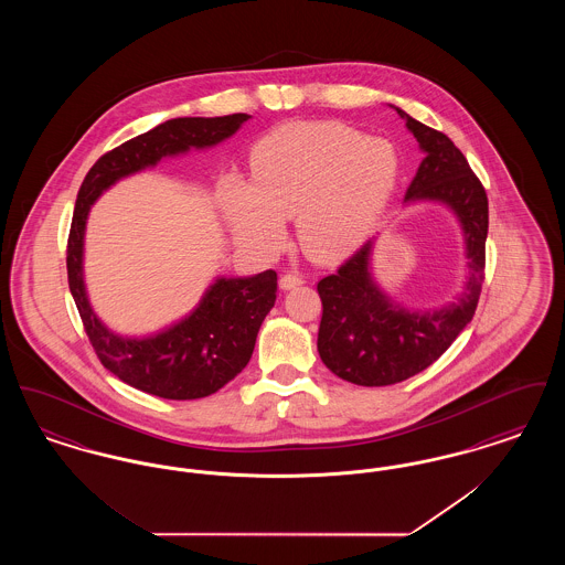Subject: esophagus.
<instances>
[{
	"mask_svg": "<svg viewBox=\"0 0 565 565\" xmlns=\"http://www.w3.org/2000/svg\"><path fill=\"white\" fill-rule=\"evenodd\" d=\"M305 284V275H300L298 270H290L286 275H281L279 279V288L281 290H292L296 286H302Z\"/></svg>",
	"mask_w": 565,
	"mask_h": 565,
	"instance_id": "obj_1",
	"label": "esophagus"
}]
</instances>
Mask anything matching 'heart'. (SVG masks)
Returning a JSON list of instances; mask_svg holds the SVG:
<instances>
[{
    "instance_id": "1",
    "label": "heart",
    "mask_w": 565,
    "mask_h": 565,
    "mask_svg": "<svg viewBox=\"0 0 565 565\" xmlns=\"http://www.w3.org/2000/svg\"><path fill=\"white\" fill-rule=\"evenodd\" d=\"M401 173L394 146L334 122L292 125L254 150V182L233 178L226 210L237 235L263 249L286 239L298 214L305 245L320 256L362 242L390 203Z\"/></svg>"
}]
</instances>
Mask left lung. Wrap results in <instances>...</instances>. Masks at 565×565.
I'll return each instance as SVG.
<instances>
[{
    "label": "left lung",
    "instance_id": "1",
    "mask_svg": "<svg viewBox=\"0 0 565 565\" xmlns=\"http://www.w3.org/2000/svg\"><path fill=\"white\" fill-rule=\"evenodd\" d=\"M396 111L426 152L406 190V201H443L456 212L466 233L470 279L456 302L438 311H406L371 279V242L337 273L323 277L318 284L323 309L318 332L320 358L334 375L366 387L401 383L436 362L472 320L484 279L489 205L481 180L447 135L403 109Z\"/></svg>",
    "mask_w": 565,
    "mask_h": 565
}]
</instances>
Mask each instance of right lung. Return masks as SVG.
<instances>
[{"instance_id":"add662e5","label":"right lung","mask_w":565,"mask_h":565,"mask_svg":"<svg viewBox=\"0 0 565 565\" xmlns=\"http://www.w3.org/2000/svg\"><path fill=\"white\" fill-rule=\"evenodd\" d=\"M247 114L215 118H173L106 152L86 173L67 239V281L86 337L109 373L146 394L167 401L205 398L242 373L252 358L260 323L277 298V273L217 279L201 305L169 330L150 339L109 332L93 313L82 279L86 215L116 180L157 164L167 154L205 148L231 137Z\"/></svg>"}]
</instances>
